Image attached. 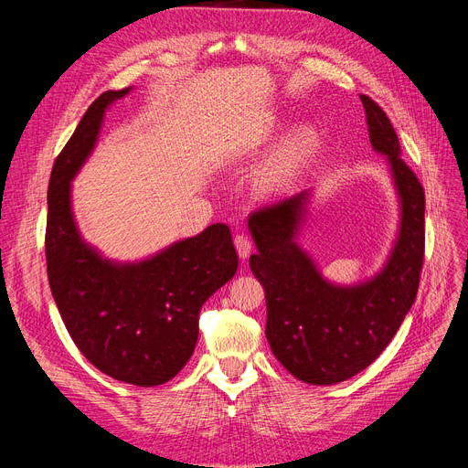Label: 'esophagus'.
<instances>
[{
    "mask_svg": "<svg viewBox=\"0 0 468 468\" xmlns=\"http://www.w3.org/2000/svg\"><path fill=\"white\" fill-rule=\"evenodd\" d=\"M235 249H237V254L240 260H247L252 252V242L247 235H237L235 237Z\"/></svg>",
    "mask_w": 468,
    "mask_h": 468,
    "instance_id": "obj_1",
    "label": "esophagus"
}]
</instances>
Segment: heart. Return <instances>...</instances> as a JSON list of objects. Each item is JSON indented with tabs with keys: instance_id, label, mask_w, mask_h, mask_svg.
I'll list each match as a JSON object with an SVG mask.
<instances>
[{
	"instance_id": "b5f03b06",
	"label": "heart",
	"mask_w": 468,
	"mask_h": 468,
	"mask_svg": "<svg viewBox=\"0 0 468 468\" xmlns=\"http://www.w3.org/2000/svg\"><path fill=\"white\" fill-rule=\"evenodd\" d=\"M271 129H267L247 142H240L237 150H256L258 145L271 138ZM316 147L318 138L311 127H302L296 133H292L279 150L256 170L252 186L260 199H277V197H282L296 186L307 165L314 157ZM237 150H233L231 154H235Z\"/></svg>"
}]
</instances>
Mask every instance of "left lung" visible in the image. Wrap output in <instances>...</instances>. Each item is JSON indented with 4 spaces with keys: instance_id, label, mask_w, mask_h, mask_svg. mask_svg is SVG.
<instances>
[{
    "instance_id": "8db88e82",
    "label": "left lung",
    "mask_w": 468,
    "mask_h": 468,
    "mask_svg": "<svg viewBox=\"0 0 468 468\" xmlns=\"http://www.w3.org/2000/svg\"><path fill=\"white\" fill-rule=\"evenodd\" d=\"M372 147L385 155L400 221L379 271L356 284L330 282L302 249L311 189L249 218L258 252L250 269L265 290V335L277 360L309 385L346 381L370 366L411 309L425 252V193L400 157L387 113L360 94Z\"/></svg>"
}]
</instances>
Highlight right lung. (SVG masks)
I'll return each instance as SVG.
<instances>
[{
	"instance_id": "right-lung-1",
	"label": "right lung",
	"mask_w": 468,
	"mask_h": 468,
	"mask_svg": "<svg viewBox=\"0 0 468 468\" xmlns=\"http://www.w3.org/2000/svg\"><path fill=\"white\" fill-rule=\"evenodd\" d=\"M131 90L98 96L57 157L47 191L45 256L53 298L83 356L117 381L155 387L191 358L199 311L233 279L239 258L226 224L138 261L104 258L81 237L71 182L94 150L106 110Z\"/></svg>"
}]
</instances>
